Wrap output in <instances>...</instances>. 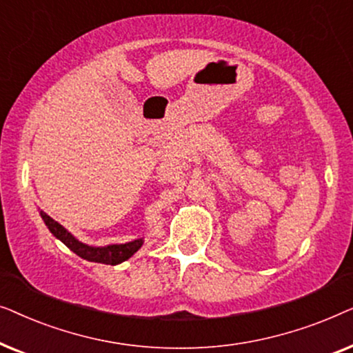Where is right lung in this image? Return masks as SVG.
Wrapping results in <instances>:
<instances>
[{"label":"right lung","instance_id":"1","mask_svg":"<svg viewBox=\"0 0 353 353\" xmlns=\"http://www.w3.org/2000/svg\"><path fill=\"white\" fill-rule=\"evenodd\" d=\"M40 216L45 221L48 230L51 231V234L54 236L56 239H59L61 243H64L67 248H69L72 252H75L79 257L88 260V262H96V263H105V265H119L128 260L134 252H138V249L141 248L144 239H133L130 243L125 244H109V245H101V248H96V245H88L81 243L75 238L74 234L69 233L64 226L57 223L56 220H52L50 215L45 214V212L40 210Z\"/></svg>","mask_w":353,"mask_h":353}]
</instances>
